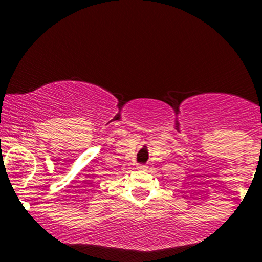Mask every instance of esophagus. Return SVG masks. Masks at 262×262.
Returning a JSON list of instances; mask_svg holds the SVG:
<instances>
[{"label": "esophagus", "mask_w": 262, "mask_h": 262, "mask_svg": "<svg viewBox=\"0 0 262 262\" xmlns=\"http://www.w3.org/2000/svg\"><path fill=\"white\" fill-rule=\"evenodd\" d=\"M137 168H138V169H141V170H146V169H147V167H146V165H138V167H137Z\"/></svg>", "instance_id": "34e87169"}]
</instances>
